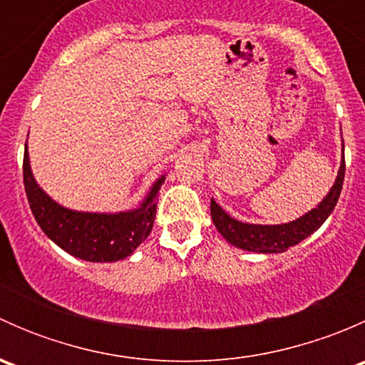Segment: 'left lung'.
<instances>
[{
    "label": "left lung",
    "mask_w": 365,
    "mask_h": 365,
    "mask_svg": "<svg viewBox=\"0 0 365 365\" xmlns=\"http://www.w3.org/2000/svg\"><path fill=\"white\" fill-rule=\"evenodd\" d=\"M344 159H342L339 175L336 183L327 194L325 200L318 205V208L311 210L302 215L300 219L288 224H277V226H261V224H245L227 215L215 201L210 203L212 219L219 233L235 247L252 252H284L293 245L300 244L302 240L318 231L322 224L329 219L332 210L336 208L337 200L344 182Z\"/></svg>",
    "instance_id": "8db88e82"
}]
</instances>
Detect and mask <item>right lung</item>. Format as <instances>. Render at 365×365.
I'll return each mask as SVG.
<instances>
[{
  "instance_id": "1",
  "label": "right lung",
  "mask_w": 365,
  "mask_h": 365,
  "mask_svg": "<svg viewBox=\"0 0 365 365\" xmlns=\"http://www.w3.org/2000/svg\"><path fill=\"white\" fill-rule=\"evenodd\" d=\"M24 189L33 217L43 233L63 251L84 261H118L130 256L153 227L164 176L157 180L138 210L120 213H88L63 208L51 200L29 169L28 146L23 160Z\"/></svg>"
}]
</instances>
